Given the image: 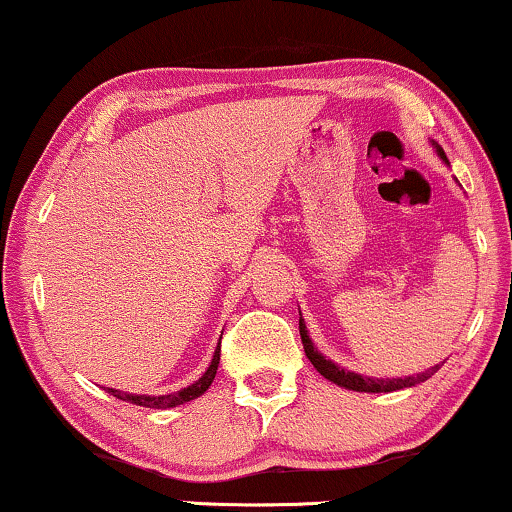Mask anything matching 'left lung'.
<instances>
[{"label": "left lung", "instance_id": "1", "mask_svg": "<svg viewBox=\"0 0 512 512\" xmlns=\"http://www.w3.org/2000/svg\"><path fill=\"white\" fill-rule=\"evenodd\" d=\"M440 158H445V153L438 149ZM447 160V158H445ZM298 328H300V340H303V349H305V356L312 361V366L319 370L321 375L326 377V380H331L338 384V387H345V389H352V391H370V394H380V391H398V389H405V387H415V384L429 380V377L436 373L438 366H433L426 370V373L417 375V377H391V380H377V377H363V375H356V373H349V370L335 366L333 361H328L326 356H321L317 349H314L310 335H307V328H305V321L300 317L298 321Z\"/></svg>", "mask_w": 512, "mask_h": 512}]
</instances>
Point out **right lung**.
Here are the masks:
<instances>
[{
	"mask_svg": "<svg viewBox=\"0 0 512 512\" xmlns=\"http://www.w3.org/2000/svg\"><path fill=\"white\" fill-rule=\"evenodd\" d=\"M219 359H221V340H219V347H216L214 352V359L209 363L207 373L200 377L198 382L191 384V387L181 389V391H174V394H167V396H139V394H128V391H118V389H107L111 396L121 398L125 403H135V405H142V408H174V405H181V403H188L193 401V398H198L205 394L209 389V384L214 382L216 377V370H219Z\"/></svg>",
	"mask_w": 512,
	"mask_h": 512,
	"instance_id": "right-lung-1",
	"label": "right lung"
}]
</instances>
